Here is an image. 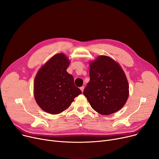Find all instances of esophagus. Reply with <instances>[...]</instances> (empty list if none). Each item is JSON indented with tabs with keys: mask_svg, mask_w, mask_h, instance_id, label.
Returning a JSON list of instances; mask_svg holds the SVG:
<instances>
[{
	"mask_svg": "<svg viewBox=\"0 0 159 159\" xmlns=\"http://www.w3.org/2000/svg\"><path fill=\"white\" fill-rule=\"evenodd\" d=\"M80 90L82 91V92H83V91H84V86H81V87L80 88Z\"/></svg>",
	"mask_w": 159,
	"mask_h": 159,
	"instance_id": "34e87169",
	"label": "esophagus"
}]
</instances>
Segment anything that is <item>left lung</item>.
<instances>
[{
	"mask_svg": "<svg viewBox=\"0 0 159 159\" xmlns=\"http://www.w3.org/2000/svg\"><path fill=\"white\" fill-rule=\"evenodd\" d=\"M90 80L83 93L98 113L107 115L119 111L129 95L128 82L120 65L107 56H99L89 64Z\"/></svg>",
	"mask_w": 159,
	"mask_h": 159,
	"instance_id": "left-lung-1",
	"label": "left lung"
}]
</instances>
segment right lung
<instances>
[{"mask_svg": "<svg viewBox=\"0 0 159 159\" xmlns=\"http://www.w3.org/2000/svg\"><path fill=\"white\" fill-rule=\"evenodd\" d=\"M68 58L58 53L38 71L34 82L35 101L42 110L51 114H58L69 107L74 98L82 93L75 86L73 77L66 71Z\"/></svg>", "mask_w": 159, "mask_h": 159, "instance_id": "obj_1", "label": "right lung"}]
</instances>
